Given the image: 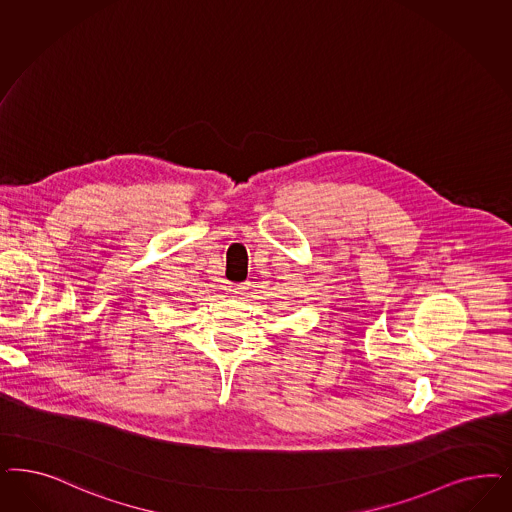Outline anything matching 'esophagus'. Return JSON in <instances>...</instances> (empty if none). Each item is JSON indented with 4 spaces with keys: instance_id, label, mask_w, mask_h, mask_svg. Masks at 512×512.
<instances>
[{
    "instance_id": "esophagus-1",
    "label": "esophagus",
    "mask_w": 512,
    "mask_h": 512,
    "mask_svg": "<svg viewBox=\"0 0 512 512\" xmlns=\"http://www.w3.org/2000/svg\"><path fill=\"white\" fill-rule=\"evenodd\" d=\"M226 290H228L230 294H245L247 286H245V282H243V284H230Z\"/></svg>"
}]
</instances>
